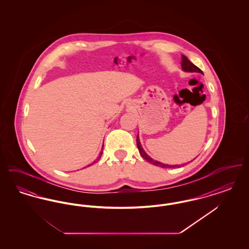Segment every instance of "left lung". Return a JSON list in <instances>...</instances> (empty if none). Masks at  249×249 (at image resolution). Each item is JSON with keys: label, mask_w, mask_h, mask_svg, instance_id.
Here are the masks:
<instances>
[{"label": "left lung", "mask_w": 249, "mask_h": 249, "mask_svg": "<svg viewBox=\"0 0 249 249\" xmlns=\"http://www.w3.org/2000/svg\"><path fill=\"white\" fill-rule=\"evenodd\" d=\"M181 67H182V70L184 71H188V72H200V73L203 74V72H202L201 69L198 68L196 65H194V64H193L191 61H190L189 59H188L186 56H184V55H182ZM136 142H137V147H138V150H139L140 154H141L142 158H143L146 161H148L149 163H151V164H153V165L158 166V167H161V168H176V167L180 166L164 164V163H162V162H160V161H158V160H155L152 158H150L148 155L145 153V151L143 150V148L142 147V144H141L140 140H139L138 135H137V138H136ZM182 165H183V164H182Z\"/></svg>", "instance_id": "1"}]
</instances>
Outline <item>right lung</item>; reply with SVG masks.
Returning a JSON list of instances; mask_svg holds the SVG:
<instances>
[{
	"label": "right lung",
	"mask_w": 249,
	"mask_h": 249,
	"mask_svg": "<svg viewBox=\"0 0 249 249\" xmlns=\"http://www.w3.org/2000/svg\"><path fill=\"white\" fill-rule=\"evenodd\" d=\"M103 149H104V145H103V148H102V151H101V152H100V155H99V157H98V158H97V159H96V160H94V161H93V163H95V162H97V161H98V160H100V159H101V157H102V155H103V152H104V151H103Z\"/></svg>",
	"instance_id": "right-lung-1"
}]
</instances>
